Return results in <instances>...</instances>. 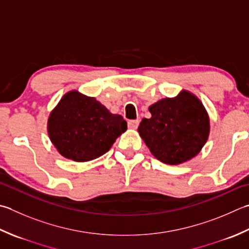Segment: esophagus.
I'll return each instance as SVG.
<instances>
[{"label":"esophagus","instance_id":"1","mask_svg":"<svg viewBox=\"0 0 249 249\" xmlns=\"http://www.w3.org/2000/svg\"><path fill=\"white\" fill-rule=\"evenodd\" d=\"M127 124H128V128L136 129L139 125V121L138 120H131V121H128Z\"/></svg>","mask_w":249,"mask_h":249}]
</instances>
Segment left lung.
<instances>
[{
	"label": "left lung",
	"mask_w": 249,
	"mask_h": 249,
	"mask_svg": "<svg viewBox=\"0 0 249 249\" xmlns=\"http://www.w3.org/2000/svg\"><path fill=\"white\" fill-rule=\"evenodd\" d=\"M138 133L150 152L160 162L179 165L193 159L205 145L211 122L205 107L191 91L163 98L149 107Z\"/></svg>",
	"instance_id": "left-lung-1"
}]
</instances>
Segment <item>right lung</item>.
<instances>
[{"label": "right lung", "instance_id": "add662e5", "mask_svg": "<svg viewBox=\"0 0 249 249\" xmlns=\"http://www.w3.org/2000/svg\"><path fill=\"white\" fill-rule=\"evenodd\" d=\"M126 129L123 116L111 113L95 97L75 89L62 96L47 120L53 147L74 162H89L104 155Z\"/></svg>", "mask_w": 249, "mask_h": 249}]
</instances>
